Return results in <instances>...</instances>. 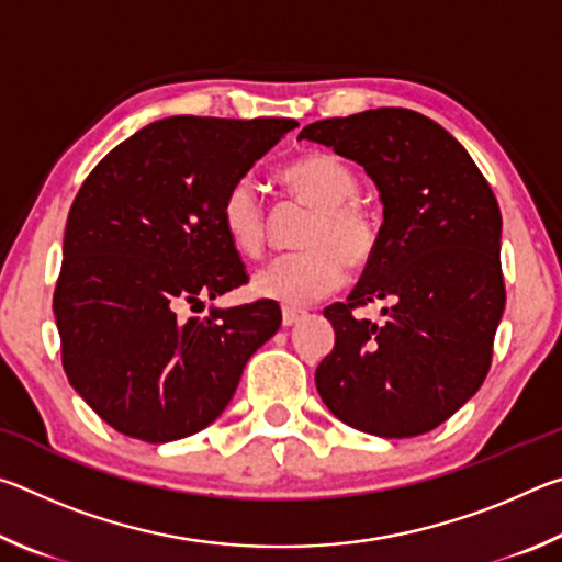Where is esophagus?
I'll list each match as a JSON object with an SVG mask.
<instances>
[{"instance_id":"esophagus-1","label":"esophagus","mask_w":562,"mask_h":562,"mask_svg":"<svg viewBox=\"0 0 562 562\" xmlns=\"http://www.w3.org/2000/svg\"><path fill=\"white\" fill-rule=\"evenodd\" d=\"M302 317H304L302 310H294V307H284V310H282V325H284V327H292L294 322H300Z\"/></svg>"}]
</instances>
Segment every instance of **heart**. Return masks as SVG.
Masks as SVG:
<instances>
[{"label": "heart", "mask_w": 562, "mask_h": 562, "mask_svg": "<svg viewBox=\"0 0 562 562\" xmlns=\"http://www.w3.org/2000/svg\"><path fill=\"white\" fill-rule=\"evenodd\" d=\"M280 183L292 203L312 211L300 247L304 252L280 258L252 274L250 290L262 300L302 307L345 282V262L364 268L379 247V225L359 201L357 173L347 160L310 150L280 168ZM221 225L233 250L260 258L268 245V215L250 180H237L221 203Z\"/></svg>", "instance_id": "1"}]
</instances>
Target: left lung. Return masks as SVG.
Listing matches in <instances>:
<instances>
[{
  "mask_svg": "<svg viewBox=\"0 0 562 562\" xmlns=\"http://www.w3.org/2000/svg\"><path fill=\"white\" fill-rule=\"evenodd\" d=\"M297 138L367 170L384 205L379 247L347 302L325 307L335 349L315 384L339 422L408 439L436 429L479 392L506 307L501 211L473 158L408 109L315 121ZM389 299L384 326L359 303Z\"/></svg>",
  "mask_w": 562,
  "mask_h": 562,
  "instance_id": "1",
  "label": "left lung"
}]
</instances>
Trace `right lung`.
<instances>
[{"label":"right lung","mask_w":562,"mask_h":562,"mask_svg":"<svg viewBox=\"0 0 562 562\" xmlns=\"http://www.w3.org/2000/svg\"><path fill=\"white\" fill-rule=\"evenodd\" d=\"M297 126L292 119L170 116L123 140L76 195L54 317L69 384L131 439L168 443L225 412L280 307L188 310L240 288L221 225L227 188Z\"/></svg>","instance_id":"1"}]
</instances>
